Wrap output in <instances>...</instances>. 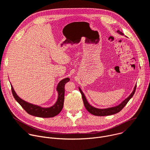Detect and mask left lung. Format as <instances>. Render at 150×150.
I'll return each instance as SVG.
<instances>
[{"label":"left lung","mask_w":150,"mask_h":150,"mask_svg":"<svg viewBox=\"0 0 150 150\" xmlns=\"http://www.w3.org/2000/svg\"><path fill=\"white\" fill-rule=\"evenodd\" d=\"M117 32L119 33V34H120L121 35H124L122 31H120L119 30H117ZM136 88H137V85L135 86V87L134 88V91H132V92L130 93V95L127 98H126L124 101H123L120 104H119L118 105H116L115 107L107 108H95V107L92 106L88 103V101H87V99L85 97V94L83 93V92H82L81 89L80 88H79V91H80V92L81 94L83 101L84 105H85V108H86V110L91 114H92L94 115L105 116V115H112V114H116V113L120 112L124 108V107L127 104V103L129 102L130 99L132 98V96H134V95L135 92Z\"/></svg>","instance_id":"obj_1"}]
</instances>
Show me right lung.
<instances>
[{
    "mask_svg": "<svg viewBox=\"0 0 150 150\" xmlns=\"http://www.w3.org/2000/svg\"><path fill=\"white\" fill-rule=\"evenodd\" d=\"M70 81L69 78H65L61 80L57 85V91L58 92V99L54 105L50 107H42L40 106L26 102L23 99L20 98L14 91L12 85L11 89L12 95L20 105L24 109V110L31 115L36 116V117H43V118H49L55 117L58 115L62 110L64 105V93H65V85Z\"/></svg>",
    "mask_w": 150,
    "mask_h": 150,
    "instance_id": "obj_1",
    "label": "right lung"
}]
</instances>
